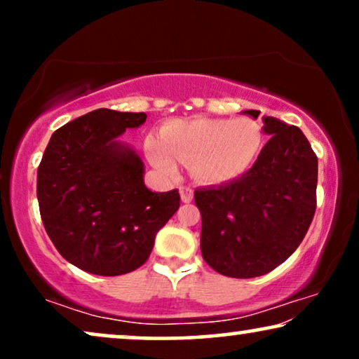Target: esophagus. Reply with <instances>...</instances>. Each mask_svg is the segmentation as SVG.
Instances as JSON below:
<instances>
[{"label":"esophagus","mask_w":359,"mask_h":359,"mask_svg":"<svg viewBox=\"0 0 359 359\" xmlns=\"http://www.w3.org/2000/svg\"><path fill=\"white\" fill-rule=\"evenodd\" d=\"M180 194H181V201H183V203H191L194 198L193 188H189V186H181Z\"/></svg>","instance_id":"obj_1"}]
</instances>
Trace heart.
<instances>
[{"mask_svg":"<svg viewBox=\"0 0 359 359\" xmlns=\"http://www.w3.org/2000/svg\"><path fill=\"white\" fill-rule=\"evenodd\" d=\"M161 139L149 137L145 150L160 171L175 175L176 160L191 165L201 183L220 184L252 168L263 149L258 122L242 119L173 121L161 127Z\"/></svg>","mask_w":359,"mask_h":359,"instance_id":"obj_1","label":"heart"}]
</instances>
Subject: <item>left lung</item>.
<instances>
[{"label": "left lung", "mask_w": 359, "mask_h": 359, "mask_svg": "<svg viewBox=\"0 0 359 359\" xmlns=\"http://www.w3.org/2000/svg\"><path fill=\"white\" fill-rule=\"evenodd\" d=\"M245 114L259 116L250 109ZM269 140L247 173L199 188L201 253L229 278L263 276L286 262L306 237L317 208V155L296 126L263 117Z\"/></svg>", "instance_id": "8db88e82"}]
</instances>
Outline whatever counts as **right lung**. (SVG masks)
<instances>
[{
  "label": "right lung",
  "mask_w": 359,
  "mask_h": 359,
  "mask_svg": "<svg viewBox=\"0 0 359 359\" xmlns=\"http://www.w3.org/2000/svg\"><path fill=\"white\" fill-rule=\"evenodd\" d=\"M145 112L91 111L57 129L37 170V199L58 253L83 271L119 276L149 259L180 208L178 189L151 193L144 163L116 139Z\"/></svg>",
  "instance_id": "add662e5"
}]
</instances>
